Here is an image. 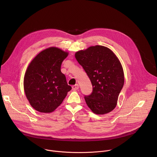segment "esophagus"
I'll list each match as a JSON object with an SVG mask.
<instances>
[{
  "label": "esophagus",
  "instance_id": "1",
  "mask_svg": "<svg viewBox=\"0 0 157 157\" xmlns=\"http://www.w3.org/2000/svg\"><path fill=\"white\" fill-rule=\"evenodd\" d=\"M72 89H73V90H74V91L77 90V89H79V85H78V84H76L73 86H72Z\"/></svg>",
  "mask_w": 157,
  "mask_h": 157
}]
</instances>
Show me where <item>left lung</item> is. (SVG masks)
<instances>
[{
    "label": "left lung",
    "instance_id": "8db88e82",
    "mask_svg": "<svg viewBox=\"0 0 157 157\" xmlns=\"http://www.w3.org/2000/svg\"><path fill=\"white\" fill-rule=\"evenodd\" d=\"M75 57L93 86L91 94L84 96L87 106L96 114L113 110L124 83L122 66L117 57L109 48L99 45L79 51Z\"/></svg>",
    "mask_w": 157,
    "mask_h": 157
}]
</instances>
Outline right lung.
I'll use <instances>...</instances> for the list:
<instances>
[{
	"instance_id": "right-lung-1",
	"label": "right lung",
	"mask_w": 157,
	"mask_h": 157,
	"mask_svg": "<svg viewBox=\"0 0 157 157\" xmlns=\"http://www.w3.org/2000/svg\"><path fill=\"white\" fill-rule=\"evenodd\" d=\"M68 55L50 47L38 54L29 64L24 76V91L30 105L37 111L52 113L71 89L61 71L62 62Z\"/></svg>"
}]
</instances>
